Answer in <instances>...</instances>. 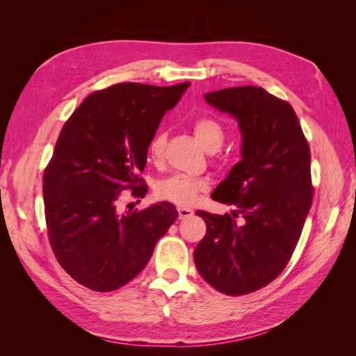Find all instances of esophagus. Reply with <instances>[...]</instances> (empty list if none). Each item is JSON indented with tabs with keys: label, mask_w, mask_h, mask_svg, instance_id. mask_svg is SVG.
<instances>
[{
	"label": "esophagus",
	"mask_w": 356,
	"mask_h": 356,
	"mask_svg": "<svg viewBox=\"0 0 356 356\" xmlns=\"http://www.w3.org/2000/svg\"><path fill=\"white\" fill-rule=\"evenodd\" d=\"M178 213H179V220H186V218H190L193 213V209H190V208H178Z\"/></svg>",
	"instance_id": "obj_1"
}]
</instances>
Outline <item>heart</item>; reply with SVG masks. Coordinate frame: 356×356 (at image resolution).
Wrapping results in <instances>:
<instances>
[{
    "instance_id": "1",
    "label": "heart",
    "mask_w": 356,
    "mask_h": 356,
    "mask_svg": "<svg viewBox=\"0 0 356 356\" xmlns=\"http://www.w3.org/2000/svg\"><path fill=\"white\" fill-rule=\"evenodd\" d=\"M193 134H195L197 143L203 149L220 148L224 132L222 127L212 120V118H199L193 124ZM166 144V135L157 132L148 144V160L153 165H159L163 157ZM208 188V182L186 174H174L160 179L156 184V196L161 200H168L178 207H190L196 202L199 193Z\"/></svg>"
}]
</instances>
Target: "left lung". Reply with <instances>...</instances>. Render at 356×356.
I'll return each mask as SVG.
<instances>
[{"label":"left lung","mask_w":356,"mask_h":356,"mask_svg":"<svg viewBox=\"0 0 356 356\" xmlns=\"http://www.w3.org/2000/svg\"><path fill=\"white\" fill-rule=\"evenodd\" d=\"M230 114L242 134L241 161L211 197L234 204L233 216L197 211L207 234L195 250L200 276L227 296L270 284L293 255L314 199L310 149L296 111L263 88L239 86L203 95Z\"/></svg>","instance_id":"1"}]
</instances>
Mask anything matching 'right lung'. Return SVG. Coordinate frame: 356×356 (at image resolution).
<instances>
[{
    "mask_svg": "<svg viewBox=\"0 0 356 356\" xmlns=\"http://www.w3.org/2000/svg\"><path fill=\"white\" fill-rule=\"evenodd\" d=\"M188 86L114 84L89 95L63 124L42 197L51 250L79 284L99 293L126 285L178 218L169 202L139 212H120L118 203L126 190L147 195L139 172L148 144Z\"/></svg>",
    "mask_w": 356,
    "mask_h": 356,
    "instance_id": "right-lung-1",
    "label": "right lung"
}]
</instances>
